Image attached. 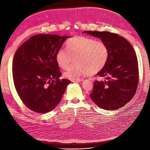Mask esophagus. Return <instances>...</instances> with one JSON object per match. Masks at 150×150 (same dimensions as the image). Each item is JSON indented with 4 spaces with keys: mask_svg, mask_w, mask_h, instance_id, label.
<instances>
[{
    "mask_svg": "<svg viewBox=\"0 0 150 150\" xmlns=\"http://www.w3.org/2000/svg\"><path fill=\"white\" fill-rule=\"evenodd\" d=\"M84 79H72L71 81L73 83H76V82H81V81H83Z\"/></svg>",
    "mask_w": 150,
    "mask_h": 150,
    "instance_id": "1",
    "label": "esophagus"
}]
</instances>
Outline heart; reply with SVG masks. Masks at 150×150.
<instances>
[{
    "instance_id": "1",
    "label": "heart",
    "mask_w": 150,
    "mask_h": 150,
    "mask_svg": "<svg viewBox=\"0 0 150 150\" xmlns=\"http://www.w3.org/2000/svg\"><path fill=\"white\" fill-rule=\"evenodd\" d=\"M66 48L57 52L56 61L62 69H67L75 58L76 64L64 73L65 78L71 80L100 71L106 64L110 54L105 43L85 36L70 39Z\"/></svg>"
}]
</instances>
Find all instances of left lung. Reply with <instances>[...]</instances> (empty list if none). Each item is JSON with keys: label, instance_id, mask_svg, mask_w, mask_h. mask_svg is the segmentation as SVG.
<instances>
[{"label": "left lung", "instance_id": "left-lung-1", "mask_svg": "<svg viewBox=\"0 0 150 150\" xmlns=\"http://www.w3.org/2000/svg\"><path fill=\"white\" fill-rule=\"evenodd\" d=\"M83 33L101 39L110 52L106 64L97 74L105 80L95 81L91 98L105 110L123 107L133 98L138 84V64L133 47L124 38L110 32Z\"/></svg>", "mask_w": 150, "mask_h": 150}]
</instances>
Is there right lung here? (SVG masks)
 <instances>
[{
  "instance_id": "1",
  "label": "right lung",
  "mask_w": 150,
  "mask_h": 150,
  "mask_svg": "<svg viewBox=\"0 0 150 150\" xmlns=\"http://www.w3.org/2000/svg\"><path fill=\"white\" fill-rule=\"evenodd\" d=\"M69 36L38 34L17 50L13 59V83L20 98L33 111H51L61 100L71 81L59 79L57 52Z\"/></svg>"
}]
</instances>
